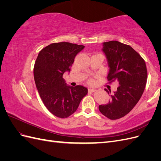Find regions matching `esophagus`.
Returning <instances> with one entry per match:
<instances>
[{"mask_svg": "<svg viewBox=\"0 0 161 161\" xmlns=\"http://www.w3.org/2000/svg\"><path fill=\"white\" fill-rule=\"evenodd\" d=\"M88 91H89V92H95L96 90H95V89H88Z\"/></svg>", "mask_w": 161, "mask_h": 161, "instance_id": "obj_1", "label": "esophagus"}]
</instances>
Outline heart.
Here are the masks:
<instances>
[{"instance_id": "b5f03b06", "label": "heart", "mask_w": 161, "mask_h": 161, "mask_svg": "<svg viewBox=\"0 0 161 161\" xmlns=\"http://www.w3.org/2000/svg\"><path fill=\"white\" fill-rule=\"evenodd\" d=\"M90 82H92V80H90Z\"/></svg>"}]
</instances>
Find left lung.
Listing matches in <instances>:
<instances>
[{
	"instance_id": "left-lung-1",
	"label": "left lung",
	"mask_w": 161,
	"mask_h": 161,
	"mask_svg": "<svg viewBox=\"0 0 161 161\" xmlns=\"http://www.w3.org/2000/svg\"><path fill=\"white\" fill-rule=\"evenodd\" d=\"M102 50L108 62L109 83L118 82L119 86L108 104L101 105V113L110 119H118L127 115L142 97L147 79L145 61L129 45L118 41L103 43ZM105 91L109 93L106 89Z\"/></svg>"
}]
</instances>
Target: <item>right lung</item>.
<instances>
[{
  "label": "right lung",
  "mask_w": 161,
  "mask_h": 161,
  "mask_svg": "<svg viewBox=\"0 0 161 161\" xmlns=\"http://www.w3.org/2000/svg\"><path fill=\"white\" fill-rule=\"evenodd\" d=\"M84 47L69 42L53 43L43 48L35 62L33 75L39 94L46 108L58 118H66L74 114L88 92L83 86L66 85L63 79Z\"/></svg>",
  "instance_id": "right-lung-1"
}]
</instances>
